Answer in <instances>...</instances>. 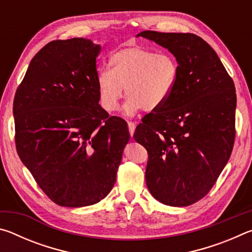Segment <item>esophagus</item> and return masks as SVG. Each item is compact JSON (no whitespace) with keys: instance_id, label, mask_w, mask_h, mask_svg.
Masks as SVG:
<instances>
[{"instance_id":"1","label":"esophagus","mask_w":252,"mask_h":252,"mask_svg":"<svg viewBox=\"0 0 252 252\" xmlns=\"http://www.w3.org/2000/svg\"><path fill=\"white\" fill-rule=\"evenodd\" d=\"M127 126H129L130 135H131V136H133L134 130H135V126H136V123H134V122H127Z\"/></svg>"}]
</instances>
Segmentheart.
<instances>
[{"label": "heart", "instance_id": "obj_1", "mask_svg": "<svg viewBox=\"0 0 252 252\" xmlns=\"http://www.w3.org/2000/svg\"><path fill=\"white\" fill-rule=\"evenodd\" d=\"M110 65L96 74L101 105L108 112L118 110L125 88L129 97L123 108L126 114L160 109L171 97L179 76L176 59L141 45L116 50Z\"/></svg>", "mask_w": 252, "mask_h": 252}]
</instances>
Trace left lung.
Instances as JSON below:
<instances>
[{
  "label": "left lung",
  "mask_w": 252,
  "mask_h": 252,
  "mask_svg": "<svg viewBox=\"0 0 252 252\" xmlns=\"http://www.w3.org/2000/svg\"><path fill=\"white\" fill-rule=\"evenodd\" d=\"M138 36L168 49L179 65L171 97L143 117L133 135L149 155L148 189L168 206H190L208 194L231 156L236 88L216 51L195 34Z\"/></svg>",
  "instance_id": "8db88e82"
}]
</instances>
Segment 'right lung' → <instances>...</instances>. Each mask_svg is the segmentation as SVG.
<instances>
[{"label": "right lung", "mask_w": 252, "mask_h": 252, "mask_svg": "<svg viewBox=\"0 0 252 252\" xmlns=\"http://www.w3.org/2000/svg\"><path fill=\"white\" fill-rule=\"evenodd\" d=\"M100 50L82 37L50 42L15 92L16 151L42 191L62 207L105 198L130 140L126 122L99 104Z\"/></svg>", "instance_id": "obj_1"}]
</instances>
